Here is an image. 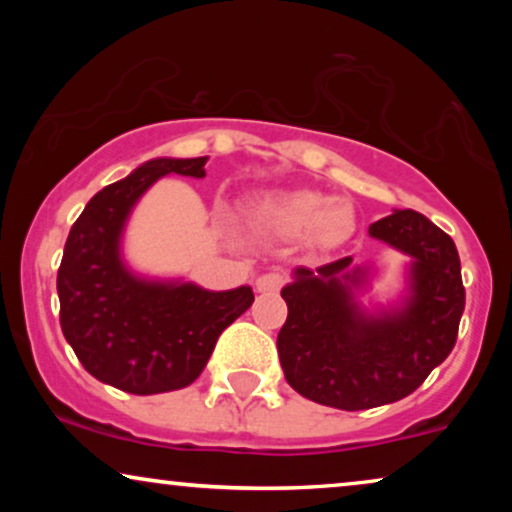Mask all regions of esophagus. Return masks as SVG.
<instances>
[{
    "label": "esophagus",
    "instance_id": "esophagus-1",
    "mask_svg": "<svg viewBox=\"0 0 512 512\" xmlns=\"http://www.w3.org/2000/svg\"><path fill=\"white\" fill-rule=\"evenodd\" d=\"M284 275L282 272H265V275H261L256 279V289L261 293H275L284 286Z\"/></svg>",
    "mask_w": 512,
    "mask_h": 512
}]
</instances>
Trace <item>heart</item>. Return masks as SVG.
<instances>
[{
	"mask_svg": "<svg viewBox=\"0 0 512 512\" xmlns=\"http://www.w3.org/2000/svg\"><path fill=\"white\" fill-rule=\"evenodd\" d=\"M254 214L286 235H310L319 244H335L352 233V209L317 191L265 195Z\"/></svg>",
	"mask_w": 512,
	"mask_h": 512,
	"instance_id": "heart-1",
	"label": "heart"
}]
</instances>
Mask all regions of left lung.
<instances>
[{
    "label": "left lung",
    "mask_w": 512,
    "mask_h": 512,
    "mask_svg": "<svg viewBox=\"0 0 512 512\" xmlns=\"http://www.w3.org/2000/svg\"><path fill=\"white\" fill-rule=\"evenodd\" d=\"M412 258L410 296L401 307L363 312L354 289L366 268L352 256L317 272L298 268L282 289L289 307L277 335L286 382L300 396L338 410H368L410 396L450 356L466 291L452 237L412 209H396L368 228Z\"/></svg>",
    "instance_id": "8db88e82"
}]
</instances>
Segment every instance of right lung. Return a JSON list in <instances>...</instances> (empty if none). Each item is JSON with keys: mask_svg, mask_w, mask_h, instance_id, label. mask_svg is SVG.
<instances>
[{"mask_svg": "<svg viewBox=\"0 0 512 512\" xmlns=\"http://www.w3.org/2000/svg\"><path fill=\"white\" fill-rule=\"evenodd\" d=\"M205 158H156L95 193L69 230L58 270L60 326L90 375L128 394L184 389L216 340L254 303L251 286L207 291L151 282L125 268L121 235L146 188L165 174L205 177Z\"/></svg>", "mask_w": 512, "mask_h": 512, "instance_id": "right-lung-1", "label": "right lung"}]
</instances>
